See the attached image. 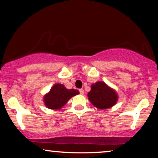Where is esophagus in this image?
Here are the masks:
<instances>
[{
	"instance_id": "1",
	"label": "esophagus",
	"mask_w": 158,
	"mask_h": 158,
	"mask_svg": "<svg viewBox=\"0 0 158 158\" xmlns=\"http://www.w3.org/2000/svg\"><path fill=\"white\" fill-rule=\"evenodd\" d=\"M79 91H80V94H81V95L84 94V90L83 89H80Z\"/></svg>"
}]
</instances>
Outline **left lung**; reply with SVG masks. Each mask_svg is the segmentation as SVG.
<instances>
[{
  "label": "left lung",
  "mask_w": 158,
  "mask_h": 158,
  "mask_svg": "<svg viewBox=\"0 0 158 158\" xmlns=\"http://www.w3.org/2000/svg\"><path fill=\"white\" fill-rule=\"evenodd\" d=\"M88 100L97 109L103 110L114 106L118 101V94L113 88L103 81L92 84L88 94Z\"/></svg>",
  "instance_id": "1"
}]
</instances>
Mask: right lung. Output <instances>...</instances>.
<instances>
[{
	"label": "right lung",
	"mask_w": 158,
	"mask_h": 158,
	"mask_svg": "<svg viewBox=\"0 0 158 158\" xmlns=\"http://www.w3.org/2000/svg\"><path fill=\"white\" fill-rule=\"evenodd\" d=\"M75 89H68L63 84L55 83L49 91L44 96L43 101L45 106L52 110H60L72 97L79 94Z\"/></svg>",
	"instance_id": "right-lung-1"
}]
</instances>
